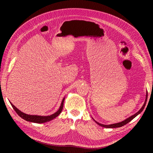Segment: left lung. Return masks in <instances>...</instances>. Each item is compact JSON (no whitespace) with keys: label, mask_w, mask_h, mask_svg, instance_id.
I'll list each match as a JSON object with an SVG mask.
<instances>
[{"label":"left lung","mask_w":153,"mask_h":153,"mask_svg":"<svg viewBox=\"0 0 153 153\" xmlns=\"http://www.w3.org/2000/svg\"><path fill=\"white\" fill-rule=\"evenodd\" d=\"M147 91L146 92V100H145V102L144 103H143L142 107L140 109V110H138V112H137L136 114H135L134 115H131V117H128V119H125L124 121H122V122H120V123H115V124H108V125H105V124H100L98 122L96 121L94 119H93L94 121L98 124V125H100V126H102V127H105V128H119V127H121L123 126H124V125L128 124L129 122H130L131 120H133L134 118H135L136 116H137V115L139 114L140 113H141L142 112V110H143V108H144L145 106L146 105V102H147Z\"/></svg>","instance_id":"1"}]
</instances>
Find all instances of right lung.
Returning a JSON list of instances; mask_svg holds the SVG:
<instances>
[{
	"mask_svg": "<svg viewBox=\"0 0 153 153\" xmlns=\"http://www.w3.org/2000/svg\"><path fill=\"white\" fill-rule=\"evenodd\" d=\"M65 100V98H64L61 106H60L59 109L56 112L50 115H48V116H41V115H28L26 114L24 112H21L20 110H18L16 106H14L11 102V105L12 106V107L13 108V109L15 110V112L17 113V114L19 115L20 117H21L22 119H24V120L27 121H29V122H32V123H44L46 122H48L50 121L51 120H52L53 119H55L56 117H57L58 115L61 114V112H62V108H63V105H64V101Z\"/></svg>",
	"mask_w": 153,
	"mask_h": 153,
	"instance_id": "right-lung-1",
	"label": "right lung"
}]
</instances>
